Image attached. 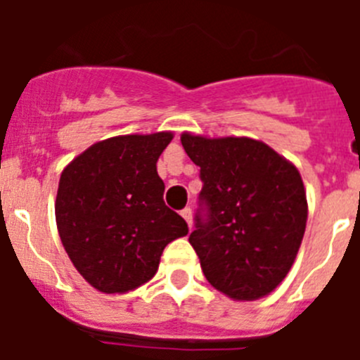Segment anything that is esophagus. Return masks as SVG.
Listing matches in <instances>:
<instances>
[{
  "label": "esophagus",
  "mask_w": 360,
  "mask_h": 360,
  "mask_svg": "<svg viewBox=\"0 0 360 360\" xmlns=\"http://www.w3.org/2000/svg\"><path fill=\"white\" fill-rule=\"evenodd\" d=\"M180 214H182V218L187 221L189 229L193 227V211H191L189 207H186V209H182V212H180Z\"/></svg>",
  "instance_id": "esophagus-1"
}]
</instances>
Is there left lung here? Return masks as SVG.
Listing matches in <instances>:
<instances>
[{
    "label": "left lung",
    "mask_w": 360,
    "mask_h": 360,
    "mask_svg": "<svg viewBox=\"0 0 360 360\" xmlns=\"http://www.w3.org/2000/svg\"><path fill=\"white\" fill-rule=\"evenodd\" d=\"M203 187L189 243L203 274L234 301L265 297L288 274L308 218L297 167L249 136L182 133Z\"/></svg>",
    "instance_id": "8db88e82"
}]
</instances>
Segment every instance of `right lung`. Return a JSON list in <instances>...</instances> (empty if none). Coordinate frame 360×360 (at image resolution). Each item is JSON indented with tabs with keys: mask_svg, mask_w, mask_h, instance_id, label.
I'll return each mask as SVG.
<instances>
[{
	"mask_svg": "<svg viewBox=\"0 0 360 360\" xmlns=\"http://www.w3.org/2000/svg\"><path fill=\"white\" fill-rule=\"evenodd\" d=\"M173 133L120 135L82 151L61 173L56 221L79 274L104 294L135 290L157 274L186 219L164 203L157 162Z\"/></svg>",
	"mask_w": 360,
	"mask_h": 360,
	"instance_id": "obj_1",
	"label": "right lung"
}]
</instances>
